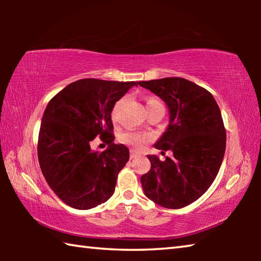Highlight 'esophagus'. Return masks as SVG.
I'll list each match as a JSON object with an SVG mask.
<instances>
[{"instance_id":"1","label":"esophagus","mask_w":261,"mask_h":261,"mask_svg":"<svg viewBox=\"0 0 261 261\" xmlns=\"http://www.w3.org/2000/svg\"><path fill=\"white\" fill-rule=\"evenodd\" d=\"M137 156H139V154L137 153V152H134V151H131L130 152V159H136Z\"/></svg>"}]
</instances>
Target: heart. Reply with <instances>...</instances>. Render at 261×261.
<instances>
[{
  "label": "heart",
  "mask_w": 261,
  "mask_h": 261,
  "mask_svg": "<svg viewBox=\"0 0 261 261\" xmlns=\"http://www.w3.org/2000/svg\"><path fill=\"white\" fill-rule=\"evenodd\" d=\"M123 101L124 100L121 99L114 105V107L112 109V117L114 121L117 120L118 110H120ZM145 103H146V110L159 108V107L165 108L162 101L160 99L155 98V96H148V98H146V100H145ZM151 139H152L151 135L147 134V132H140V131H126V132H123V134H121L120 137H118V140H120L122 144L127 145V146H130L134 149H137V151L144 148L145 145L149 143Z\"/></svg>",
  "instance_id": "obj_1"
}]
</instances>
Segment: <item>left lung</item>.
Instances as JSON below:
<instances>
[{
	"label": "left lung",
	"instance_id": "left-lung-1",
	"mask_svg": "<svg viewBox=\"0 0 261 261\" xmlns=\"http://www.w3.org/2000/svg\"><path fill=\"white\" fill-rule=\"evenodd\" d=\"M138 84L169 108V125L155 148L173 152L165 161L147 155L151 170L141 176V185L155 204L182 208L199 199L219 173L226 151L220 108L206 88L188 79L169 77Z\"/></svg>",
	"mask_w": 261,
	"mask_h": 261
}]
</instances>
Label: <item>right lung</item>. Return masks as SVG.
Listing matches in <instances>:
<instances>
[{"label": "right lung", "mask_w": 261, "mask_h": 261, "mask_svg": "<svg viewBox=\"0 0 261 261\" xmlns=\"http://www.w3.org/2000/svg\"><path fill=\"white\" fill-rule=\"evenodd\" d=\"M138 82L85 78L59 92L43 113L38 138L42 175L55 194L77 210H90L113 196L129 148L114 144L112 109ZM95 136L109 147L93 151Z\"/></svg>", "instance_id": "1"}]
</instances>
